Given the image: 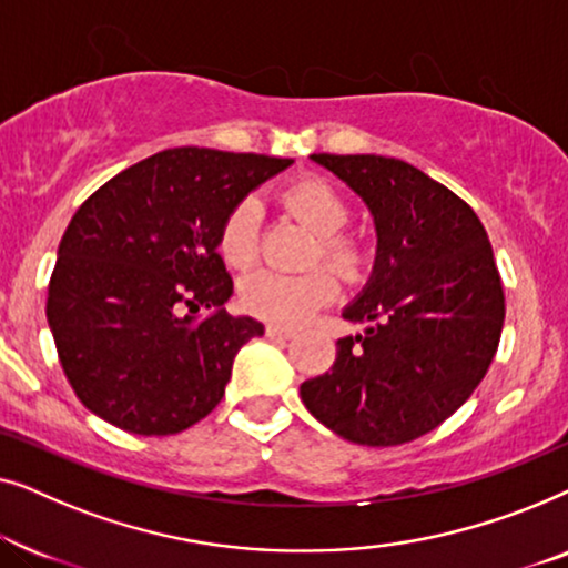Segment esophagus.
Segmentation results:
<instances>
[{
	"label": "esophagus",
	"mask_w": 568,
	"mask_h": 568,
	"mask_svg": "<svg viewBox=\"0 0 568 568\" xmlns=\"http://www.w3.org/2000/svg\"><path fill=\"white\" fill-rule=\"evenodd\" d=\"M266 336L268 338H282V341H290L294 336V331L290 328H282V325H266Z\"/></svg>",
	"instance_id": "esophagus-1"
}]
</instances>
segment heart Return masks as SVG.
<instances>
[{
    "mask_svg": "<svg viewBox=\"0 0 568 568\" xmlns=\"http://www.w3.org/2000/svg\"><path fill=\"white\" fill-rule=\"evenodd\" d=\"M284 206L317 235L315 261H325L344 278H356L367 263L362 240L344 232L348 204L323 178H302L282 193ZM222 258L232 268H247L258 258L261 204L253 196L240 199L222 220L216 237ZM336 297V278L328 268L305 274L255 271L240 286V302L247 313L274 325H300L315 310Z\"/></svg>",
    "mask_w": 568,
    "mask_h": 568,
    "instance_id": "1",
    "label": "heart"
}]
</instances>
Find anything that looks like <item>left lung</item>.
<instances>
[{"label": "left lung", "instance_id": "1", "mask_svg": "<svg viewBox=\"0 0 568 568\" xmlns=\"http://www.w3.org/2000/svg\"><path fill=\"white\" fill-rule=\"evenodd\" d=\"M369 206L377 258L344 310L369 323L338 338L331 372L302 403L338 437L395 447L424 437L470 398L499 348L504 290L484 224L422 170L379 154H313Z\"/></svg>", "mask_w": 568, "mask_h": 568}]
</instances>
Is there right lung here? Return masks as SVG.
<instances>
[{"label":"right lung","mask_w":568,"mask_h":568,"mask_svg":"<svg viewBox=\"0 0 568 568\" xmlns=\"http://www.w3.org/2000/svg\"><path fill=\"white\" fill-rule=\"evenodd\" d=\"M290 165L175 146L121 170L77 209L45 317L84 408L142 437L178 434L212 414L240 346L263 333L222 307L232 278L216 237L240 199ZM199 306L215 313L196 324Z\"/></svg>","instance_id":"right-lung-1"}]
</instances>
